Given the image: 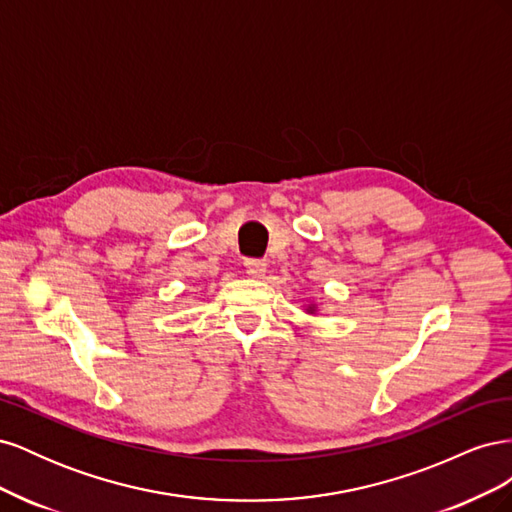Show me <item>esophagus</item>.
<instances>
[{"mask_svg": "<svg viewBox=\"0 0 512 512\" xmlns=\"http://www.w3.org/2000/svg\"><path fill=\"white\" fill-rule=\"evenodd\" d=\"M245 271H247V275H252V277H265L267 262L258 260V258H247L245 260Z\"/></svg>", "mask_w": 512, "mask_h": 512, "instance_id": "34e87169", "label": "esophagus"}]
</instances>
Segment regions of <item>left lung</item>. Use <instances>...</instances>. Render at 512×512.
I'll use <instances>...</instances> for the list:
<instances>
[{
	"label": "left lung",
	"mask_w": 512,
	"mask_h": 512,
	"mask_svg": "<svg viewBox=\"0 0 512 512\" xmlns=\"http://www.w3.org/2000/svg\"><path fill=\"white\" fill-rule=\"evenodd\" d=\"M307 312H309V314H314V307H307Z\"/></svg>",
	"instance_id": "obj_1"
}]
</instances>
